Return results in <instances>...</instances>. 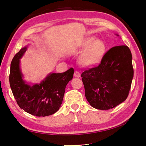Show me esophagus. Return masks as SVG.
I'll return each instance as SVG.
<instances>
[{
	"label": "esophagus",
	"mask_w": 146,
	"mask_h": 146,
	"mask_svg": "<svg viewBox=\"0 0 146 146\" xmlns=\"http://www.w3.org/2000/svg\"><path fill=\"white\" fill-rule=\"evenodd\" d=\"M74 76L76 77V78H79V77H80V73L78 71H75V73H74Z\"/></svg>",
	"instance_id": "1"
}]
</instances>
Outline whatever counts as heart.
Segmentation results:
<instances>
[{
    "label": "heart",
    "instance_id": "heart-1",
    "mask_svg": "<svg viewBox=\"0 0 146 146\" xmlns=\"http://www.w3.org/2000/svg\"><path fill=\"white\" fill-rule=\"evenodd\" d=\"M84 48H87L80 57V61L85 66H90L97 64L100 61L105 54L106 46L100 39L94 37H89L83 42Z\"/></svg>",
    "mask_w": 146,
    "mask_h": 146
}]
</instances>
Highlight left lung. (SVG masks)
Segmentation results:
<instances>
[{
	"label": "left lung",
	"mask_w": 146,
	"mask_h": 146,
	"mask_svg": "<svg viewBox=\"0 0 146 146\" xmlns=\"http://www.w3.org/2000/svg\"><path fill=\"white\" fill-rule=\"evenodd\" d=\"M132 59L128 46H114L100 63L82 73L85 97L92 107L108 110L126 100L134 76Z\"/></svg>",
	"instance_id": "1"
}]
</instances>
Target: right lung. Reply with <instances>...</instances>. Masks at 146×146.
<instances>
[{
    "label": "right lung",
    "instance_id": "right-lung-1",
    "mask_svg": "<svg viewBox=\"0 0 146 146\" xmlns=\"http://www.w3.org/2000/svg\"><path fill=\"white\" fill-rule=\"evenodd\" d=\"M27 49L22 48L15 54L11 64L9 83L17 104L33 115H51L59 110L63 100L65 88L73 78L74 70L61 73H51L39 84L30 86L23 79L19 60Z\"/></svg>",
    "mask_w": 146,
    "mask_h": 146
}]
</instances>
